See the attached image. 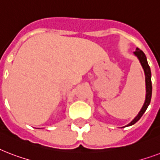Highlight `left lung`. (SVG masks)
<instances>
[{"instance_id": "8db88e82", "label": "left lung", "mask_w": 160, "mask_h": 160, "mask_svg": "<svg viewBox=\"0 0 160 160\" xmlns=\"http://www.w3.org/2000/svg\"><path fill=\"white\" fill-rule=\"evenodd\" d=\"M134 54L136 55L138 59H139V62L141 64L142 67L144 69V74H145V85H146V96H145V101H144V104L142 107V109H140V111L139 112V114L135 118H134L133 120H132L129 124H127L126 126H130V125H133L134 124H135L138 120H139L140 118L142 117V115L144 114V113L145 112V110L147 109L148 106H149V103H150V100H151V96H152V82H151V70H150V68H149V65L148 64V61H147V58L144 55V53L141 50H139V48H136L135 51L134 52Z\"/></svg>"}]
</instances>
